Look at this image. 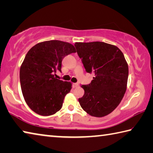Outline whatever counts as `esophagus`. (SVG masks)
Listing matches in <instances>:
<instances>
[{
    "mask_svg": "<svg viewBox=\"0 0 153 153\" xmlns=\"http://www.w3.org/2000/svg\"><path fill=\"white\" fill-rule=\"evenodd\" d=\"M79 86V84L78 83H74L73 84V87L74 88H77Z\"/></svg>",
    "mask_w": 153,
    "mask_h": 153,
    "instance_id": "34e87169",
    "label": "esophagus"
}]
</instances>
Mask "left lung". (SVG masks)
Segmentation results:
<instances>
[{
	"mask_svg": "<svg viewBox=\"0 0 153 153\" xmlns=\"http://www.w3.org/2000/svg\"><path fill=\"white\" fill-rule=\"evenodd\" d=\"M75 46L88 73L94 77L82 85L84 94L78 100L90 115L102 117L120 105L127 89L128 65L122 52L115 45L102 42H76Z\"/></svg>",
	"mask_w": 153,
	"mask_h": 153,
	"instance_id": "1",
	"label": "left lung"
}]
</instances>
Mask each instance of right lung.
Listing matches in <instances>:
<instances>
[{"instance_id": "add662e5", "label": "right lung", "mask_w": 153, "mask_h": 153, "mask_svg": "<svg viewBox=\"0 0 153 153\" xmlns=\"http://www.w3.org/2000/svg\"><path fill=\"white\" fill-rule=\"evenodd\" d=\"M76 53L74 46L61 40L36 44L30 49L20 67L21 88L31 109L42 116L55 114L72 88V83L55 77L61 71L65 56Z\"/></svg>"}]
</instances>
